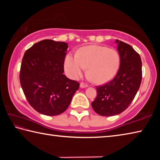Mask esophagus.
<instances>
[{
  "label": "esophagus",
  "instance_id": "obj_1",
  "mask_svg": "<svg viewBox=\"0 0 160 160\" xmlns=\"http://www.w3.org/2000/svg\"><path fill=\"white\" fill-rule=\"evenodd\" d=\"M88 85H87L86 83H84V82H81L80 83V88H87Z\"/></svg>",
  "mask_w": 160,
  "mask_h": 160
}]
</instances>
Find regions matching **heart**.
I'll use <instances>...</instances> for the list:
<instances>
[{"label":"heart","instance_id":"obj_1","mask_svg":"<svg viewBox=\"0 0 160 160\" xmlns=\"http://www.w3.org/2000/svg\"><path fill=\"white\" fill-rule=\"evenodd\" d=\"M120 66V55L114 48L97 45L80 48L75 55L68 53L64 68L67 75L76 80L88 67V74L97 84L109 82L117 73Z\"/></svg>","mask_w":160,"mask_h":160}]
</instances>
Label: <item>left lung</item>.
Wrapping results in <instances>:
<instances>
[{
	"label": "left lung",
	"instance_id": "left-lung-1",
	"mask_svg": "<svg viewBox=\"0 0 160 160\" xmlns=\"http://www.w3.org/2000/svg\"><path fill=\"white\" fill-rule=\"evenodd\" d=\"M120 67L116 76L104 85L97 86V97L92 102L100 116H112L124 112L138 91L142 81V61L131 45L116 39Z\"/></svg>",
	"mask_w": 160,
	"mask_h": 160
}]
</instances>
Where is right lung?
<instances>
[{
	"label": "right lung",
	"instance_id": "1",
	"mask_svg": "<svg viewBox=\"0 0 160 160\" xmlns=\"http://www.w3.org/2000/svg\"><path fill=\"white\" fill-rule=\"evenodd\" d=\"M68 44L44 39L34 44L24 54L20 81L31 107L47 116L61 114L69 107L80 87L64 72Z\"/></svg>",
	"mask_w": 160,
	"mask_h": 160
}]
</instances>
